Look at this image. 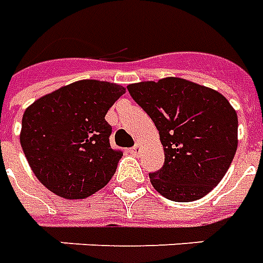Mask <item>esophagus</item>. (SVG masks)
I'll list each match as a JSON object with an SVG mask.
<instances>
[{
    "mask_svg": "<svg viewBox=\"0 0 263 263\" xmlns=\"http://www.w3.org/2000/svg\"><path fill=\"white\" fill-rule=\"evenodd\" d=\"M129 152H131L134 156H138V155H139V152H141V146L137 143V145H134V146L129 149Z\"/></svg>",
    "mask_w": 263,
    "mask_h": 263,
    "instance_id": "1",
    "label": "esophagus"
}]
</instances>
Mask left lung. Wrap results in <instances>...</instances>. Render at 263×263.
I'll return each instance as SVG.
<instances>
[{
  "label": "left lung",
  "instance_id": "left-lung-1",
  "mask_svg": "<svg viewBox=\"0 0 263 263\" xmlns=\"http://www.w3.org/2000/svg\"><path fill=\"white\" fill-rule=\"evenodd\" d=\"M155 122L164 164L149 173L160 195L191 202L215 188L237 151V112L223 95L181 78L126 86Z\"/></svg>",
  "mask_w": 263,
  "mask_h": 263
}]
</instances>
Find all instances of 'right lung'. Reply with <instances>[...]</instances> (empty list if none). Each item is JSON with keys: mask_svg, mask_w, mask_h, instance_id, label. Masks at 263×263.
<instances>
[{"mask_svg": "<svg viewBox=\"0 0 263 263\" xmlns=\"http://www.w3.org/2000/svg\"><path fill=\"white\" fill-rule=\"evenodd\" d=\"M120 85L78 81L40 97L22 118L21 146L39 181L55 195L82 199L111 180L122 152L110 146L108 108Z\"/></svg>", "mask_w": 263, "mask_h": 263, "instance_id": "1", "label": "right lung"}]
</instances>
